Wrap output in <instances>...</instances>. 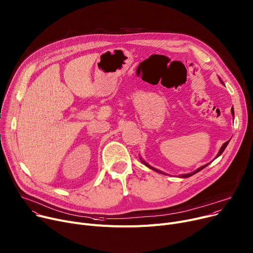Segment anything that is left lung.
<instances>
[{
	"label": "left lung",
	"mask_w": 253,
	"mask_h": 253,
	"mask_svg": "<svg viewBox=\"0 0 253 253\" xmlns=\"http://www.w3.org/2000/svg\"><path fill=\"white\" fill-rule=\"evenodd\" d=\"M231 112H232V114H233V117H234V110H233V108H232V110H231ZM229 141L230 140H228L227 142H225L223 145H222V147H221V149H220V151H218V154H217V156L215 157V158H217L218 156H221L222 154H223V151L225 150V148L227 147V145H228V143H229ZM145 166H147L148 168H150V169L151 170H154V171H157V172H159V173H163V172H161V171H159V170H157V169H155V168H153V167H150L149 165H147L145 162H143V161H141ZM210 164H208V165H205V166H203V167H200L199 168V169H197L196 171H194V172H192V173H189V174H185V175H181V177L182 178H188V177H190V176H192V175H194V174H196L197 172H199V171H201V170H203V169H205V168L207 167V166H209ZM164 174V173H163Z\"/></svg>",
	"instance_id": "obj_1"
}]
</instances>
